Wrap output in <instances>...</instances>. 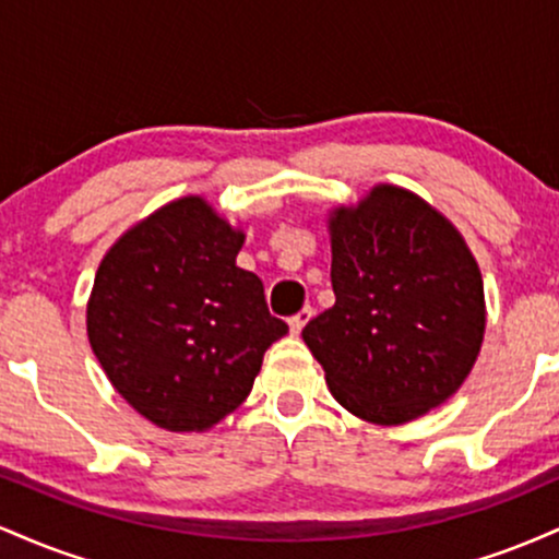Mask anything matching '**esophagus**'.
<instances>
[{"mask_svg":"<svg viewBox=\"0 0 559 559\" xmlns=\"http://www.w3.org/2000/svg\"><path fill=\"white\" fill-rule=\"evenodd\" d=\"M310 318H312V307H301L297 316L288 318V331H292L294 336H299L301 329H305V325L310 323Z\"/></svg>","mask_w":559,"mask_h":559,"instance_id":"1","label":"esophagus"}]
</instances>
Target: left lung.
<instances>
[{
    "mask_svg": "<svg viewBox=\"0 0 559 559\" xmlns=\"http://www.w3.org/2000/svg\"><path fill=\"white\" fill-rule=\"evenodd\" d=\"M336 305L301 338L333 400L376 426L444 404L471 376L486 331L484 278L452 221L378 183L329 213Z\"/></svg>",
    "mask_w": 559,
    "mask_h": 559,
    "instance_id": "8db88e82",
    "label": "left lung"
}]
</instances>
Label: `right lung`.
<instances>
[{
    "label": "right lung",
    "mask_w": 559,
    "mask_h": 559,
    "mask_svg": "<svg viewBox=\"0 0 559 559\" xmlns=\"http://www.w3.org/2000/svg\"><path fill=\"white\" fill-rule=\"evenodd\" d=\"M241 228L204 197L163 204L107 249L86 305L96 360L133 409L176 433H202L252 391L288 325L236 265Z\"/></svg>",
    "instance_id": "1"
}]
</instances>
